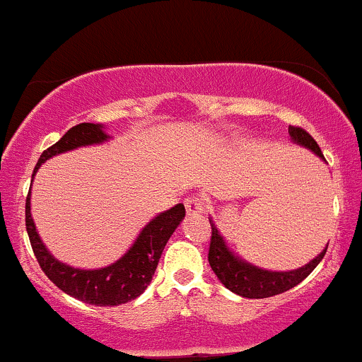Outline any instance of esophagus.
<instances>
[{"label":"esophagus","instance_id":"obj_1","mask_svg":"<svg viewBox=\"0 0 362 362\" xmlns=\"http://www.w3.org/2000/svg\"><path fill=\"white\" fill-rule=\"evenodd\" d=\"M206 208V203H204V197L199 196V194H192V196L185 197V210H187L189 215H199V213L204 211Z\"/></svg>","mask_w":362,"mask_h":362}]
</instances>
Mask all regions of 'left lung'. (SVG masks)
Returning a JSON list of instances; mask_svg holds the SVG:
<instances>
[{"mask_svg": "<svg viewBox=\"0 0 362 362\" xmlns=\"http://www.w3.org/2000/svg\"><path fill=\"white\" fill-rule=\"evenodd\" d=\"M288 132H290L291 139L295 140L296 144L307 147V149L315 152L319 158L325 159L321 147H319L317 142L312 139L310 133H307L300 127H290ZM210 223L211 239L210 250H208V262H210L216 277L222 281L223 286H226L227 290H230L232 293H235V295L245 296V298H267V296L279 295V293L291 290V288H295L296 284L302 283V281L317 267V264L322 260V257L326 255V250H328V246H326L314 260H310L309 264L296 269V271H264V269L255 267V265L246 264V262L234 257L232 251L227 248L226 243H223V238L220 235V232L216 230L215 223H213L211 220Z\"/></svg>", "mask_w": 362, "mask_h": 362, "instance_id": "obj_1", "label": "left lung"}]
</instances>
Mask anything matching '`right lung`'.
<instances>
[{"label":"right lung","mask_w":362,"mask_h":362,"mask_svg":"<svg viewBox=\"0 0 362 362\" xmlns=\"http://www.w3.org/2000/svg\"><path fill=\"white\" fill-rule=\"evenodd\" d=\"M104 140H107V135L102 132L100 124H76L59 142L43 151V154L37 159L34 173L40 168L41 163L50 159L52 156L72 151L76 147L90 146V144H100ZM184 216L185 208L182 203L165 213H159L154 220H151L144 227V230L140 232L132 248L124 253V257H121L109 267L97 269V271H81V269L69 267V265L55 260L48 253L37 235L33 218H30V192L25 199V229H28L30 246H33L34 257H36L41 271L47 274L48 279L64 293L98 307L121 305V303L132 302L146 291L170 235L173 234Z\"/></svg>","instance_id":"1"}]
</instances>
